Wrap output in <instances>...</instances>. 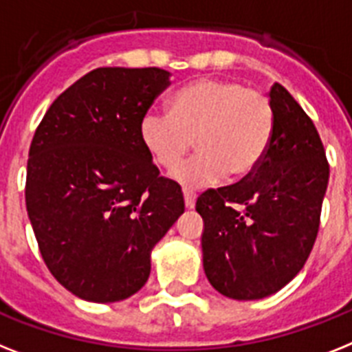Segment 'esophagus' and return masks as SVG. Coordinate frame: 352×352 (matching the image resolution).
Returning <instances> with one entry per match:
<instances>
[{
  "instance_id": "esophagus-1",
  "label": "esophagus",
  "mask_w": 352,
  "mask_h": 352,
  "mask_svg": "<svg viewBox=\"0 0 352 352\" xmlns=\"http://www.w3.org/2000/svg\"><path fill=\"white\" fill-rule=\"evenodd\" d=\"M183 199H185V207L192 210L196 207V194L192 190H183Z\"/></svg>"
}]
</instances>
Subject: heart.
I'll return each mask as SVG.
<instances>
[{"mask_svg": "<svg viewBox=\"0 0 352 352\" xmlns=\"http://www.w3.org/2000/svg\"><path fill=\"white\" fill-rule=\"evenodd\" d=\"M274 109L263 93L239 82L199 78L169 98V113H145L140 142L156 165L170 169L197 147L192 160L170 173L183 187L199 188L228 174L234 182L257 170L274 138Z\"/></svg>", "mask_w": 352, "mask_h": 352, "instance_id": "heart-1", "label": "heart"}]
</instances>
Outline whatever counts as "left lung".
Returning <instances> with one entry per match:
<instances>
[{
	"instance_id": "left-lung-1",
	"label": "left lung",
	"mask_w": 352,
	"mask_h": 352,
	"mask_svg": "<svg viewBox=\"0 0 352 352\" xmlns=\"http://www.w3.org/2000/svg\"><path fill=\"white\" fill-rule=\"evenodd\" d=\"M275 127L252 176L197 197L203 270L217 292L259 300L298 274L315 245L329 165L315 124L280 84L268 93Z\"/></svg>"
}]
</instances>
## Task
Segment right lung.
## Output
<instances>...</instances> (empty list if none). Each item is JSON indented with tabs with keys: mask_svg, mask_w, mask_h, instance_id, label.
<instances>
[{
	"mask_svg": "<svg viewBox=\"0 0 352 352\" xmlns=\"http://www.w3.org/2000/svg\"><path fill=\"white\" fill-rule=\"evenodd\" d=\"M162 68H97L55 98L26 165V210L46 266L75 297L126 300L151 252L185 210L140 142V120L170 84Z\"/></svg>",
	"mask_w": 352,
	"mask_h": 352,
	"instance_id": "1",
	"label": "right lung"
}]
</instances>
